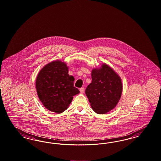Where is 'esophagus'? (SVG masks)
Masks as SVG:
<instances>
[{
  "mask_svg": "<svg viewBox=\"0 0 161 161\" xmlns=\"http://www.w3.org/2000/svg\"><path fill=\"white\" fill-rule=\"evenodd\" d=\"M84 91H85V88H80V92L81 93H83V92H84Z\"/></svg>",
  "mask_w": 161,
  "mask_h": 161,
  "instance_id": "obj_1",
  "label": "esophagus"
}]
</instances>
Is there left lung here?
I'll use <instances>...</instances> for the list:
<instances>
[{
    "label": "left lung",
    "mask_w": 161,
    "mask_h": 161,
    "mask_svg": "<svg viewBox=\"0 0 161 161\" xmlns=\"http://www.w3.org/2000/svg\"><path fill=\"white\" fill-rule=\"evenodd\" d=\"M92 82L85 94L95 113L105 114L116 106L122 92L121 78L112 67L102 64L91 72Z\"/></svg>",
    "instance_id": "left-lung-1"
}]
</instances>
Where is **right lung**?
<instances>
[{
  "mask_svg": "<svg viewBox=\"0 0 161 161\" xmlns=\"http://www.w3.org/2000/svg\"><path fill=\"white\" fill-rule=\"evenodd\" d=\"M68 72L66 63L56 60L46 64L37 76L36 89L38 97L44 107L51 112H64L73 96L80 92L73 85L75 78Z\"/></svg>",
  "mask_w": 161,
  "mask_h": 161,
  "instance_id": "1",
  "label": "right lung"
}]
</instances>
